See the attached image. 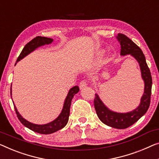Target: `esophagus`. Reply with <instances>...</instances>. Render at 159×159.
<instances>
[{
    "label": "esophagus",
    "instance_id": "34e87169",
    "mask_svg": "<svg viewBox=\"0 0 159 159\" xmlns=\"http://www.w3.org/2000/svg\"><path fill=\"white\" fill-rule=\"evenodd\" d=\"M86 86H87V83H86V81H85V80H82V81L80 83L79 87H80V90L84 89Z\"/></svg>",
    "mask_w": 159,
    "mask_h": 159
}]
</instances>
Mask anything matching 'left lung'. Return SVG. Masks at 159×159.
Returning <instances> with one entry per match:
<instances>
[{
  "label": "left lung",
  "mask_w": 159,
  "mask_h": 159,
  "mask_svg": "<svg viewBox=\"0 0 159 159\" xmlns=\"http://www.w3.org/2000/svg\"><path fill=\"white\" fill-rule=\"evenodd\" d=\"M116 39L120 45V55L129 54L138 61L140 66L141 77L144 81V92L141 98V103L136 109L130 112L117 113L108 109L98 94H96L94 107L97 116L104 124L115 129H124L135 124L148 111L151 102L152 78L141 49L124 34H118Z\"/></svg>",
  "instance_id": "obj_1"
}]
</instances>
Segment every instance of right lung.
Wrapping results in <instances>:
<instances>
[{"instance_id":"1","label":"right lung","mask_w":159,"mask_h":159,"mask_svg":"<svg viewBox=\"0 0 159 159\" xmlns=\"http://www.w3.org/2000/svg\"><path fill=\"white\" fill-rule=\"evenodd\" d=\"M53 41V40L52 39H49V38L46 37L37 36L34 38V39L31 40L29 43H28L25 45L24 48L22 50V51H21L20 54L18 57L16 63L18 62L19 61H20L21 59H23L24 57L31 53V52L34 51V50H35L37 48H39L40 46H44V45L46 44L51 43ZM79 91V88L78 86H73L69 90L67 96H66V98L65 99L63 109L61 111L60 115H59L58 118H56L55 120L48 123V124L39 125L32 124V123L28 121V120H25L24 118L21 116V115L19 113L17 108H16V106L13 104L16 113V114H17V117L18 118V119L20 121L21 124L24 125L25 127L28 128V129L32 130L33 131H35L41 134H53V133L63 129V128L65 127L66 125L67 124V123L68 121V118H69L70 115V104H71V101L73 96H74ZM11 93L12 92L11 88Z\"/></svg>"}]
</instances>
